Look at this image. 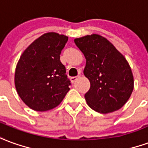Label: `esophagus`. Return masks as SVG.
Here are the masks:
<instances>
[{
  "label": "esophagus",
  "instance_id": "1",
  "mask_svg": "<svg viewBox=\"0 0 148 148\" xmlns=\"http://www.w3.org/2000/svg\"><path fill=\"white\" fill-rule=\"evenodd\" d=\"M79 77V76H77V77H71V81L72 83H74L75 82L77 81V78Z\"/></svg>",
  "mask_w": 148,
  "mask_h": 148
}]
</instances>
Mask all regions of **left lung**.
Listing matches in <instances>:
<instances>
[{
  "mask_svg": "<svg viewBox=\"0 0 148 148\" xmlns=\"http://www.w3.org/2000/svg\"><path fill=\"white\" fill-rule=\"evenodd\" d=\"M74 42L86 60L83 73L90 87L84 97L88 106L101 114L119 110L134 89V77L126 58L99 34L75 38Z\"/></svg>",
  "mask_w": 148,
  "mask_h": 148,
  "instance_id": "left-lung-1",
  "label": "left lung"
}]
</instances>
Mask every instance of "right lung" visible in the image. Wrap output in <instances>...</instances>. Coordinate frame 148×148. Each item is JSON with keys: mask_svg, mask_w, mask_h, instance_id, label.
Masks as SVG:
<instances>
[{"mask_svg": "<svg viewBox=\"0 0 148 148\" xmlns=\"http://www.w3.org/2000/svg\"><path fill=\"white\" fill-rule=\"evenodd\" d=\"M68 41L54 32L42 34L31 43L16 64L14 83L25 104L36 111L53 109L70 90V80L60 54Z\"/></svg>", "mask_w": 148, "mask_h": 148, "instance_id": "add662e5", "label": "right lung"}]
</instances>
